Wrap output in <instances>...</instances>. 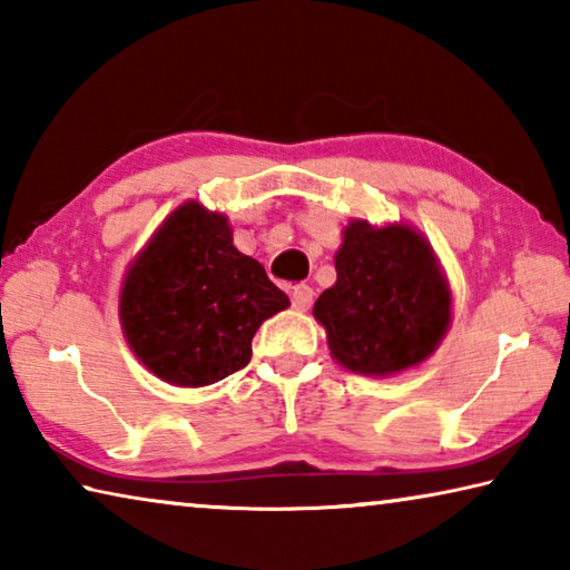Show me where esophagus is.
Instances as JSON below:
<instances>
[{"label":"esophagus","mask_w":570,"mask_h":570,"mask_svg":"<svg viewBox=\"0 0 570 570\" xmlns=\"http://www.w3.org/2000/svg\"><path fill=\"white\" fill-rule=\"evenodd\" d=\"M312 302H314L312 286H306V284L294 286V292H292V306L296 308V312H306V308L312 306Z\"/></svg>","instance_id":"34e87169"}]
</instances>
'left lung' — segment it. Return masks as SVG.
I'll return each instance as SVG.
<instances>
[{
	"label": "left lung",
	"instance_id": "8db88e82",
	"mask_svg": "<svg viewBox=\"0 0 570 570\" xmlns=\"http://www.w3.org/2000/svg\"><path fill=\"white\" fill-rule=\"evenodd\" d=\"M334 266L336 282L316 298L314 320L344 370L392 377L435 354L452 322V292L417 228L354 218Z\"/></svg>",
	"mask_w": 570,
	"mask_h": 570
}]
</instances>
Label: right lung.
<instances>
[{
	"label": "right lung",
	"instance_id": "1",
	"mask_svg": "<svg viewBox=\"0 0 570 570\" xmlns=\"http://www.w3.org/2000/svg\"><path fill=\"white\" fill-rule=\"evenodd\" d=\"M288 296L234 246L218 210L186 200L132 258L120 326L140 364L176 387H208L250 360V340Z\"/></svg>",
	"mask_w": 570,
	"mask_h": 570
}]
</instances>
